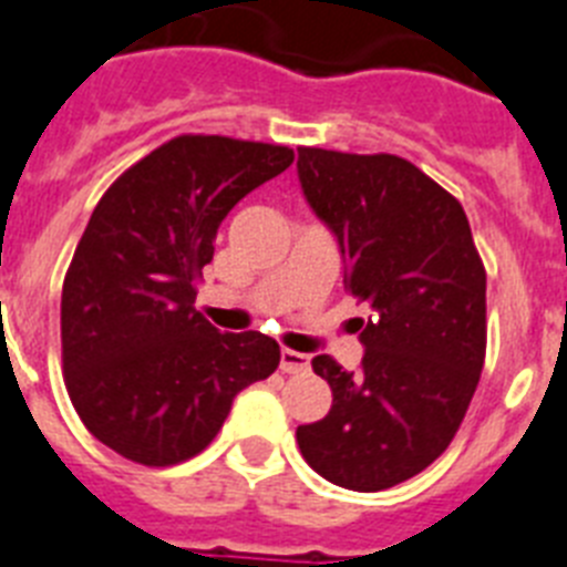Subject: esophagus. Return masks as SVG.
I'll return each mask as SVG.
<instances>
[{"mask_svg": "<svg viewBox=\"0 0 567 567\" xmlns=\"http://www.w3.org/2000/svg\"><path fill=\"white\" fill-rule=\"evenodd\" d=\"M279 369H282L285 374H306L308 369H311V363H308V354H299V351L293 349H282V354H279Z\"/></svg>", "mask_w": 567, "mask_h": 567, "instance_id": "1", "label": "esophagus"}]
</instances>
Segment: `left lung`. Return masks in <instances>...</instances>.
<instances>
[{
	"mask_svg": "<svg viewBox=\"0 0 567 567\" xmlns=\"http://www.w3.org/2000/svg\"><path fill=\"white\" fill-rule=\"evenodd\" d=\"M299 184L337 236L346 288L369 306L357 372L317 354L331 409L297 430L302 458L357 493L406 482L444 453L487 351V274L458 198L398 155L302 146Z\"/></svg>",
	"mask_w": 567,
	"mask_h": 567,
	"instance_id": "left-lung-1",
	"label": "left lung"
}]
</instances>
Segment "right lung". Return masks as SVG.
I'll return each mask as SVG.
<instances>
[{
    "label": "right lung",
    "instance_id": "obj_1",
    "mask_svg": "<svg viewBox=\"0 0 567 567\" xmlns=\"http://www.w3.org/2000/svg\"><path fill=\"white\" fill-rule=\"evenodd\" d=\"M291 164L288 146L178 135L103 193L60 306L65 389L100 444L144 467L193 458L276 372L279 342L221 334L193 302L218 225Z\"/></svg>",
    "mask_w": 567,
    "mask_h": 567
}]
</instances>
